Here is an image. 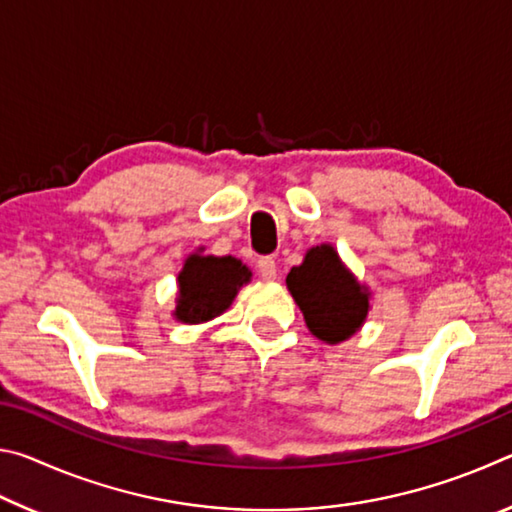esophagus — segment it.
I'll return each mask as SVG.
<instances>
[{"label":"esophagus","mask_w":512,"mask_h":512,"mask_svg":"<svg viewBox=\"0 0 512 512\" xmlns=\"http://www.w3.org/2000/svg\"><path fill=\"white\" fill-rule=\"evenodd\" d=\"M257 271L262 275V280H275L277 277V264L273 257H259Z\"/></svg>","instance_id":"1"}]
</instances>
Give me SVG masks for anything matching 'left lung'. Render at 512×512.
I'll list each match as a JSON object with an SVG mask.
<instances>
[{
	"label": "left lung",
	"mask_w": 512,
	"mask_h": 512,
	"mask_svg": "<svg viewBox=\"0 0 512 512\" xmlns=\"http://www.w3.org/2000/svg\"><path fill=\"white\" fill-rule=\"evenodd\" d=\"M287 289L309 332L327 345L352 339L366 323L372 293L357 280L332 244L309 248L287 275Z\"/></svg>",
	"instance_id": "left-lung-1"
}]
</instances>
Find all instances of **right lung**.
I'll use <instances>...</instances> for the list:
<instances>
[{"label": "right lung", "instance_id": "1", "mask_svg": "<svg viewBox=\"0 0 512 512\" xmlns=\"http://www.w3.org/2000/svg\"><path fill=\"white\" fill-rule=\"evenodd\" d=\"M250 277L253 273L241 259L232 255H205V248H198L185 259L178 273L176 309L171 311V316L187 325L207 323L232 305Z\"/></svg>", "mask_w": 512, "mask_h": 512}]
</instances>
